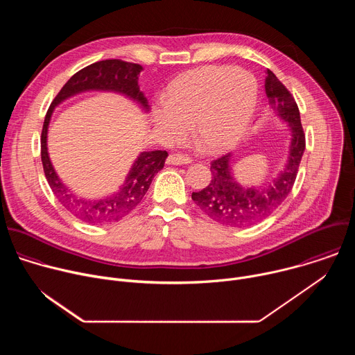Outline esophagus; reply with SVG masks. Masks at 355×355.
<instances>
[{
	"label": "esophagus",
	"instance_id": "34e87169",
	"mask_svg": "<svg viewBox=\"0 0 355 355\" xmlns=\"http://www.w3.org/2000/svg\"><path fill=\"white\" fill-rule=\"evenodd\" d=\"M192 160L189 157H187L185 155L181 153H171L167 157V164H173V166H181V164H189Z\"/></svg>",
	"mask_w": 355,
	"mask_h": 355
}]
</instances>
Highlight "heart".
Here are the masks:
<instances>
[{
  "label": "heart",
  "mask_w": 355,
  "mask_h": 355,
  "mask_svg": "<svg viewBox=\"0 0 355 355\" xmlns=\"http://www.w3.org/2000/svg\"><path fill=\"white\" fill-rule=\"evenodd\" d=\"M256 84L230 67H202L171 83L166 99L153 107V122L170 143L185 139L189 128L208 153L234 146L256 107Z\"/></svg>",
  "instance_id": "b5f03b06"
}]
</instances>
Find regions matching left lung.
Segmentation results:
<instances>
[{"label":"left lung","instance_id":"1","mask_svg":"<svg viewBox=\"0 0 355 355\" xmlns=\"http://www.w3.org/2000/svg\"><path fill=\"white\" fill-rule=\"evenodd\" d=\"M266 92L270 105L291 128L288 163L272 185L244 189L232 177L230 155L214 160L211 163V184L204 189L192 192V199L202 212L225 226L245 227L270 216L292 191L305 151V133L295 98L271 70H267Z\"/></svg>","mask_w":355,"mask_h":355}]
</instances>
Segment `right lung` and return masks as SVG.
I'll use <instances>...</instances> for the list:
<instances>
[{"instance_id":"add662e5","label":"right lung","mask_w":355,"mask_h":355,"mask_svg":"<svg viewBox=\"0 0 355 355\" xmlns=\"http://www.w3.org/2000/svg\"><path fill=\"white\" fill-rule=\"evenodd\" d=\"M140 64L123 62L119 59H110L92 63L77 71L63 85V88L55 96L53 103L50 104L46 112L40 136V156L46 180L60 204L76 218L81 219L85 223L110 225L129 215L140 204V200L146 195L155 175L164 167L168 153L164 150L144 151V153H141L135 162L132 170L129 171V175L121 191L118 193H114L112 196L98 200L77 198L62 184L58 174L55 173L52 163H50L46 143L50 116H52L55 107L60 104L62 101L87 89L121 92L137 101L144 110H148L147 99L144 98L137 85V76L140 74Z\"/></svg>"}]
</instances>
